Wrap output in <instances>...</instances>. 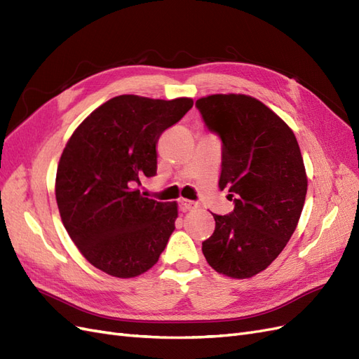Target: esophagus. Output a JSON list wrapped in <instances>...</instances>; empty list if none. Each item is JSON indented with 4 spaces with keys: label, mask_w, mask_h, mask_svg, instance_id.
<instances>
[{
    "label": "esophagus",
    "mask_w": 359,
    "mask_h": 359,
    "mask_svg": "<svg viewBox=\"0 0 359 359\" xmlns=\"http://www.w3.org/2000/svg\"><path fill=\"white\" fill-rule=\"evenodd\" d=\"M179 208H180L182 212H188V210L196 209V208H197V203H194V201H191V200L182 198V200L179 201Z\"/></svg>",
    "instance_id": "esophagus-1"
}]
</instances>
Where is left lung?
Here are the masks:
<instances>
[{"label":"left lung","instance_id":"8db88e82","mask_svg":"<svg viewBox=\"0 0 359 359\" xmlns=\"http://www.w3.org/2000/svg\"><path fill=\"white\" fill-rule=\"evenodd\" d=\"M196 107L221 140L219 188H229L234 206L212 213L215 231L201 250L217 272L250 278L278 257L298 225L306 196L301 149L292 129L251 96L213 95Z\"/></svg>","mask_w":359,"mask_h":359}]
</instances>
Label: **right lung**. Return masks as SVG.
Segmentation results:
<instances>
[{"label":"right lung","mask_w":359,"mask_h":359,"mask_svg":"<svg viewBox=\"0 0 359 359\" xmlns=\"http://www.w3.org/2000/svg\"><path fill=\"white\" fill-rule=\"evenodd\" d=\"M192 105L188 97H112L67 141L57 168V204L70 239L95 268L130 278L165 250L177 204L142 197L137 187L156 176L161 134Z\"/></svg>","instance_id":"add662e5"}]
</instances>
